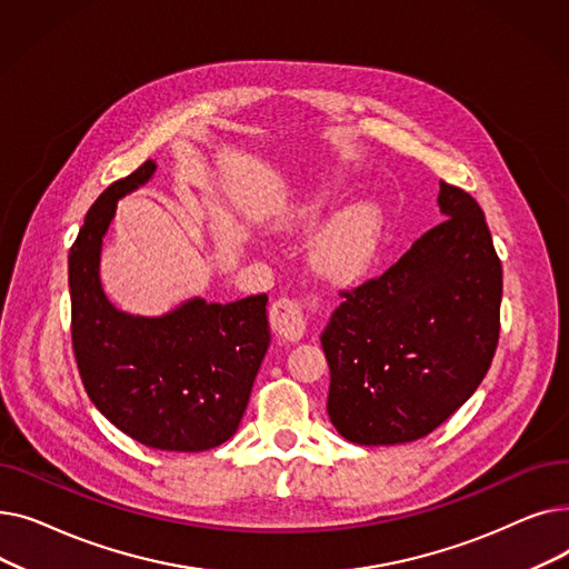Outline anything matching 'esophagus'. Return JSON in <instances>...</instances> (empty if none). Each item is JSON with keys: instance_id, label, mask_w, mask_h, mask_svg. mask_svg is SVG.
Instances as JSON below:
<instances>
[{"instance_id": "1", "label": "esophagus", "mask_w": 569, "mask_h": 569, "mask_svg": "<svg viewBox=\"0 0 569 569\" xmlns=\"http://www.w3.org/2000/svg\"><path fill=\"white\" fill-rule=\"evenodd\" d=\"M269 322L272 330L286 341H300L307 332V307L297 300L281 297L269 309Z\"/></svg>"}]
</instances>
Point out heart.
I'll list each match as a JSON object with an SVG mask.
<instances>
[{"label":"heart","mask_w":569,"mask_h":569,"mask_svg":"<svg viewBox=\"0 0 569 569\" xmlns=\"http://www.w3.org/2000/svg\"><path fill=\"white\" fill-rule=\"evenodd\" d=\"M335 204L330 191H316L279 221L281 230H313ZM382 239V212L371 200H355L327 221L311 244V262L320 274L346 281L365 274Z\"/></svg>","instance_id":"heart-1"}]
</instances>
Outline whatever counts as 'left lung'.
<instances>
[{
    "label": "left lung",
    "mask_w": 569,
    "mask_h": 569,
    "mask_svg": "<svg viewBox=\"0 0 569 569\" xmlns=\"http://www.w3.org/2000/svg\"><path fill=\"white\" fill-rule=\"evenodd\" d=\"M445 221L332 313L327 412L357 445L425 438L487 376L500 332L502 269L482 207L440 182Z\"/></svg>",
    "instance_id": "obj_1"
}]
</instances>
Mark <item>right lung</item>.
<instances>
[{"label": "right lung", "mask_w": 569, "mask_h": 569, "mask_svg": "<svg viewBox=\"0 0 569 569\" xmlns=\"http://www.w3.org/2000/svg\"><path fill=\"white\" fill-rule=\"evenodd\" d=\"M154 172L157 161H144L89 207L69 253L73 352L110 425L154 450L204 452L242 422L272 341L267 295L228 305L191 297L161 316H133L108 300L99 274L106 232L117 202Z\"/></svg>", "instance_id": "add662e5"}]
</instances>
